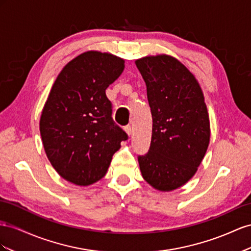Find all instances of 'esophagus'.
<instances>
[{
	"instance_id": "1",
	"label": "esophagus",
	"mask_w": 251,
	"mask_h": 251,
	"mask_svg": "<svg viewBox=\"0 0 251 251\" xmlns=\"http://www.w3.org/2000/svg\"><path fill=\"white\" fill-rule=\"evenodd\" d=\"M125 131L127 132V134H128V135L132 134V127H131L130 125H127V126L125 127Z\"/></svg>"
}]
</instances>
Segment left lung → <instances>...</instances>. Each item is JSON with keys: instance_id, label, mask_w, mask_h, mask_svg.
Here are the masks:
<instances>
[{"instance_id": "8db88e82", "label": "left lung", "mask_w": 251, "mask_h": 251, "mask_svg": "<svg viewBox=\"0 0 251 251\" xmlns=\"http://www.w3.org/2000/svg\"><path fill=\"white\" fill-rule=\"evenodd\" d=\"M146 83L152 116L151 143L139 155L144 180L170 191L195 176L209 145L210 125L201 87L181 62L169 55L135 61Z\"/></svg>"}]
</instances>
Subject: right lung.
Wrapping results in <instances>:
<instances>
[{
	"mask_svg": "<svg viewBox=\"0 0 251 251\" xmlns=\"http://www.w3.org/2000/svg\"><path fill=\"white\" fill-rule=\"evenodd\" d=\"M124 70V60L87 51L63 68L42 111L40 132L48 160L66 181L94 184L128 139L111 117L106 89Z\"/></svg>",
	"mask_w": 251,
	"mask_h": 251,
	"instance_id": "obj_1",
	"label": "right lung"
}]
</instances>
